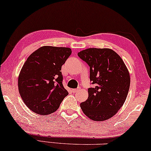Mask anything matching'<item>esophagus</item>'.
Segmentation results:
<instances>
[{
  "instance_id": "obj_1",
  "label": "esophagus",
  "mask_w": 151,
  "mask_h": 151,
  "mask_svg": "<svg viewBox=\"0 0 151 151\" xmlns=\"http://www.w3.org/2000/svg\"><path fill=\"white\" fill-rule=\"evenodd\" d=\"M79 89H80L79 88H74V89L72 90V92H73V93H76V92H77V91H79Z\"/></svg>"
}]
</instances>
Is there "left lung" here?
<instances>
[{"mask_svg": "<svg viewBox=\"0 0 151 151\" xmlns=\"http://www.w3.org/2000/svg\"><path fill=\"white\" fill-rule=\"evenodd\" d=\"M90 68L88 98L80 104L91 120L104 121L115 115L128 93L130 77L122 58L110 49L90 48L78 53Z\"/></svg>", "mask_w": 151, "mask_h": 151, "instance_id": "1", "label": "left lung"}]
</instances>
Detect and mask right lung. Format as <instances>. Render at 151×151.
<instances>
[{"label":"right lung","instance_id":"1","mask_svg":"<svg viewBox=\"0 0 151 151\" xmlns=\"http://www.w3.org/2000/svg\"><path fill=\"white\" fill-rule=\"evenodd\" d=\"M71 49L45 46L30 55L18 79L20 95L32 111L41 115L53 113L68 95L63 85L61 67Z\"/></svg>","mask_w":151,"mask_h":151}]
</instances>
